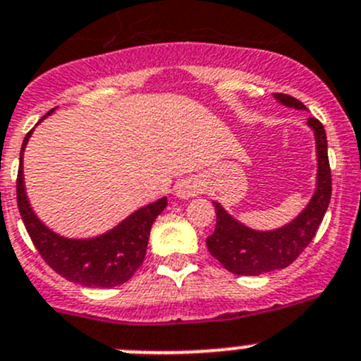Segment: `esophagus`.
I'll return each instance as SVG.
<instances>
[{"mask_svg":"<svg viewBox=\"0 0 361 361\" xmlns=\"http://www.w3.org/2000/svg\"><path fill=\"white\" fill-rule=\"evenodd\" d=\"M199 194V185L192 180L181 181L176 187V197L178 199H190Z\"/></svg>","mask_w":361,"mask_h":361,"instance_id":"1","label":"esophagus"}]
</instances>
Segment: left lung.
<instances>
[{
    "mask_svg": "<svg viewBox=\"0 0 361 361\" xmlns=\"http://www.w3.org/2000/svg\"><path fill=\"white\" fill-rule=\"evenodd\" d=\"M277 102L293 109L305 111L300 100L284 93H274ZM309 127L316 137L317 174L316 190L309 204L298 216L286 226L274 231H255L241 224L224 209L220 202L213 201L216 212V226L212 236L206 238L208 250L227 271L234 275H262L275 269L288 268L307 245L316 236L317 227L323 222L331 197V171L328 162V141L323 123L309 118Z\"/></svg>",
    "mask_w": 361,
    "mask_h": 361,
    "instance_id": "8db88e82",
    "label": "left lung"
}]
</instances>
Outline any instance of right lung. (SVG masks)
<instances>
[{
    "mask_svg": "<svg viewBox=\"0 0 361 361\" xmlns=\"http://www.w3.org/2000/svg\"><path fill=\"white\" fill-rule=\"evenodd\" d=\"M54 111V109H52ZM49 111L42 120L52 113ZM40 120V121H42ZM38 121V123H40ZM33 130L26 134L20 148L17 173V206L31 241L45 262L73 284L84 288H116L130 281L142 264L148 248L149 231L167 206V197L142 206L107 233L95 238H65L49 229L31 209L24 187L23 155Z\"/></svg>",
    "mask_w": 361,
    "mask_h": 361,
    "instance_id": "add662e5",
    "label": "right lung"
}]
</instances>
